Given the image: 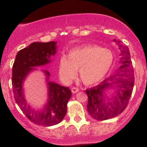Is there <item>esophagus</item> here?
I'll use <instances>...</instances> for the list:
<instances>
[{"label": "esophagus", "mask_w": 147, "mask_h": 147, "mask_svg": "<svg viewBox=\"0 0 147 147\" xmlns=\"http://www.w3.org/2000/svg\"><path fill=\"white\" fill-rule=\"evenodd\" d=\"M71 91H72V93H77V92H78L79 91V89L78 88H76V87H73V88H72V89H71Z\"/></svg>", "instance_id": "34e87169"}]
</instances>
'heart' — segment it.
<instances>
[{"label": "heart", "mask_w": 147, "mask_h": 147, "mask_svg": "<svg viewBox=\"0 0 147 147\" xmlns=\"http://www.w3.org/2000/svg\"><path fill=\"white\" fill-rule=\"evenodd\" d=\"M111 50L96 45H84L69 51L59 61V74L65 83H70L77 77V71L86 85L99 83L105 77L113 63Z\"/></svg>", "instance_id": "obj_1"}]
</instances>
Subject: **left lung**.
I'll return each mask as SVG.
<instances>
[{"instance_id": "1", "label": "left lung", "mask_w": 147, "mask_h": 147, "mask_svg": "<svg viewBox=\"0 0 147 147\" xmlns=\"http://www.w3.org/2000/svg\"><path fill=\"white\" fill-rule=\"evenodd\" d=\"M113 41L119 45V63L122 65L99 85L86 90L88 97V111L97 120H106L120 114L127 106L134 86V72L129 48L120 44L119 41L114 39ZM109 91L112 92L110 97L107 95Z\"/></svg>"}]
</instances>
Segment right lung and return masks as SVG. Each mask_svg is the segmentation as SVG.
<instances>
[{
  "label": "right lung",
  "mask_w": 147,
  "mask_h": 147,
  "mask_svg": "<svg viewBox=\"0 0 147 147\" xmlns=\"http://www.w3.org/2000/svg\"><path fill=\"white\" fill-rule=\"evenodd\" d=\"M57 42H34L18 52L12 68V87L16 104L31 122L38 125L50 126L61 122L67 111V104L72 96L68 87L49 80L50 73L41 71L45 76L48 87V100L40 111H36L27 103L23 84L35 67L43 66L51 62V57L57 50Z\"/></svg>",
  "instance_id": "right-lung-1"
}]
</instances>
